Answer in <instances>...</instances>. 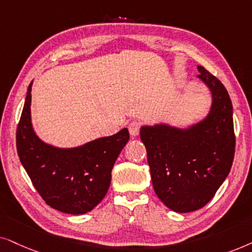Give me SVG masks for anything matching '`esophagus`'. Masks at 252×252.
<instances>
[{"label": "esophagus", "instance_id": "obj_1", "mask_svg": "<svg viewBox=\"0 0 252 252\" xmlns=\"http://www.w3.org/2000/svg\"><path fill=\"white\" fill-rule=\"evenodd\" d=\"M128 129H129L130 135H131V136H138L139 131H140V124L138 122H136V121H133V122L129 124Z\"/></svg>", "mask_w": 252, "mask_h": 252}]
</instances>
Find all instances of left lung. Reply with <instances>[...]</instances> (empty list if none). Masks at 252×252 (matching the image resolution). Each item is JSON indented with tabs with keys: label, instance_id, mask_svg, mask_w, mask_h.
<instances>
[{
	"label": "left lung",
	"instance_id": "8db88e82",
	"mask_svg": "<svg viewBox=\"0 0 252 252\" xmlns=\"http://www.w3.org/2000/svg\"><path fill=\"white\" fill-rule=\"evenodd\" d=\"M198 77L213 94L210 115L188 130L143 126L154 191L175 212L202 209L230 172L235 154L233 106L223 84L202 65Z\"/></svg>",
	"mask_w": 252,
	"mask_h": 252
}]
</instances>
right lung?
Listing matches in <instances>:
<instances>
[{
    "instance_id": "add662e5",
    "label": "right lung",
    "mask_w": 252,
    "mask_h": 252,
    "mask_svg": "<svg viewBox=\"0 0 252 252\" xmlns=\"http://www.w3.org/2000/svg\"><path fill=\"white\" fill-rule=\"evenodd\" d=\"M30 84L17 126V153L33 187L47 205L70 214L91 211L106 196L114 163L129 140L128 129L72 150L42 143L31 126Z\"/></svg>"
}]
</instances>
